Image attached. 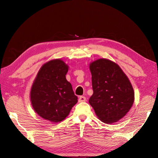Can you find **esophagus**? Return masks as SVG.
I'll return each instance as SVG.
<instances>
[{"mask_svg":"<svg viewBox=\"0 0 158 158\" xmlns=\"http://www.w3.org/2000/svg\"><path fill=\"white\" fill-rule=\"evenodd\" d=\"M85 100H86V98L85 96H79V102H85Z\"/></svg>","mask_w":158,"mask_h":158,"instance_id":"34e87169","label":"esophagus"}]
</instances>
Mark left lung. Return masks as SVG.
<instances>
[{
	"label": "left lung",
	"mask_w": 158,
	"mask_h": 158,
	"mask_svg": "<svg viewBox=\"0 0 158 158\" xmlns=\"http://www.w3.org/2000/svg\"><path fill=\"white\" fill-rule=\"evenodd\" d=\"M93 94L89 99L97 117L106 123L122 119L135 100L130 80L122 69L108 59L90 63Z\"/></svg>",
	"instance_id": "1"
}]
</instances>
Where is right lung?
<instances>
[{
	"instance_id": "1",
	"label": "right lung",
	"mask_w": 158,
	"mask_h": 158,
	"mask_svg": "<svg viewBox=\"0 0 158 158\" xmlns=\"http://www.w3.org/2000/svg\"><path fill=\"white\" fill-rule=\"evenodd\" d=\"M68 70V65L62 60H50L41 66L32 85L33 109L51 122H62L78 101L72 85L66 79Z\"/></svg>"
}]
</instances>
